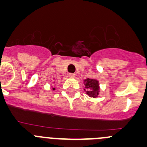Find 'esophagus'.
I'll return each instance as SVG.
<instances>
[{
	"mask_svg": "<svg viewBox=\"0 0 147 147\" xmlns=\"http://www.w3.org/2000/svg\"><path fill=\"white\" fill-rule=\"evenodd\" d=\"M69 77L70 78H75V74H73V73H69Z\"/></svg>",
	"mask_w": 147,
	"mask_h": 147,
	"instance_id": "esophagus-1",
	"label": "esophagus"
}]
</instances>
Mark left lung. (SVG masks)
Listing matches in <instances>:
<instances>
[{
	"label": "left lung",
	"instance_id": "obj_1",
	"mask_svg": "<svg viewBox=\"0 0 147 147\" xmlns=\"http://www.w3.org/2000/svg\"><path fill=\"white\" fill-rule=\"evenodd\" d=\"M84 84L85 86L84 87L85 89H84V90L89 96L93 97V98L98 97L100 90L99 83L98 80L95 79L87 78L84 80Z\"/></svg>",
	"mask_w": 147,
	"mask_h": 147
}]
</instances>
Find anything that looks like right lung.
Returning a JSON list of instances; mask_svg holds the SVG:
<instances>
[{"label": "right lung", "instance_id": "add662e5", "mask_svg": "<svg viewBox=\"0 0 147 147\" xmlns=\"http://www.w3.org/2000/svg\"><path fill=\"white\" fill-rule=\"evenodd\" d=\"M53 80H54V78H53ZM53 89V90H55V88H53V89Z\"/></svg>", "mask_w": 147, "mask_h": 147}]
</instances>
